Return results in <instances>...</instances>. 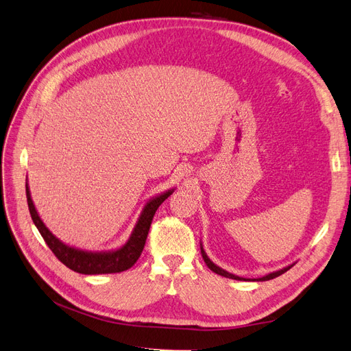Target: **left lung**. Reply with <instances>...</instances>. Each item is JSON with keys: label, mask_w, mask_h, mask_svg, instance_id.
Returning a JSON list of instances; mask_svg holds the SVG:
<instances>
[{"label": "left lung", "mask_w": 351, "mask_h": 351, "mask_svg": "<svg viewBox=\"0 0 351 351\" xmlns=\"http://www.w3.org/2000/svg\"><path fill=\"white\" fill-rule=\"evenodd\" d=\"M200 253H202V258H204L205 263L208 265V268H209L210 271H214L215 274L221 275V277L231 278V280H239V281H247V280H249V281H268V280H272V278H277V277H280L281 274H284V272L289 271V269L293 267V265H294V263H291V265H289V267H285V268H282V269H278V271L269 272V274L265 275V277H261V278H243V277H239V275H234V274H231V272H227L226 269L219 268L218 265H215L214 262H212V261L208 258L206 252L204 250V246H202V243H200Z\"/></svg>", "instance_id": "8db88e82"}]
</instances>
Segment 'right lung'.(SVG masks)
<instances>
[{
  "label": "right lung",
  "instance_id": "add662e5",
  "mask_svg": "<svg viewBox=\"0 0 351 351\" xmlns=\"http://www.w3.org/2000/svg\"><path fill=\"white\" fill-rule=\"evenodd\" d=\"M174 190L176 189L165 190L161 195H156L155 197H151L146 202L129 240H127L121 247L112 250H84L66 244L48 230V227L44 224V221L40 219L38 214L34 200H32L26 178V196L29 212L32 219H34V224L40 232V236L44 237L48 247L58 258V261H61L71 271L84 275L115 274L132 268L136 261L141 258V253L145 247L147 232H149L151 222L156 209L169 195H173Z\"/></svg>",
  "mask_w": 351,
  "mask_h": 351
}]
</instances>
